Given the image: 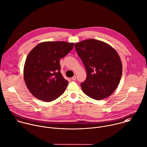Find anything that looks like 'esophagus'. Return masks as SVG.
Here are the masks:
<instances>
[{
  "label": "esophagus",
  "instance_id": "obj_1",
  "mask_svg": "<svg viewBox=\"0 0 147 147\" xmlns=\"http://www.w3.org/2000/svg\"><path fill=\"white\" fill-rule=\"evenodd\" d=\"M71 79H72V80H73V81H76V76H73V77L71 78Z\"/></svg>",
  "mask_w": 147,
  "mask_h": 147
}]
</instances>
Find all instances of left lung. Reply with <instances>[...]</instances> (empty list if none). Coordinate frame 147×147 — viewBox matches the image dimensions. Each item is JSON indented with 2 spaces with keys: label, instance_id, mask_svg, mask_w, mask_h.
Segmentation results:
<instances>
[{
  "label": "left lung",
  "instance_id": "obj_1",
  "mask_svg": "<svg viewBox=\"0 0 147 147\" xmlns=\"http://www.w3.org/2000/svg\"><path fill=\"white\" fill-rule=\"evenodd\" d=\"M75 47L87 73L86 80L81 84L84 93L96 100L110 96L117 88L123 72L117 51L107 43L94 39L77 43Z\"/></svg>",
  "mask_w": 147,
  "mask_h": 147
}]
</instances>
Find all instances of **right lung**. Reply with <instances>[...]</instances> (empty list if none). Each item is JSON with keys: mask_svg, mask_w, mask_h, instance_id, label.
Segmentation results:
<instances>
[{"mask_svg": "<svg viewBox=\"0 0 147 147\" xmlns=\"http://www.w3.org/2000/svg\"><path fill=\"white\" fill-rule=\"evenodd\" d=\"M74 43L44 42L34 47L25 61L23 76L26 85L36 98L52 101L61 96L68 85L61 73L59 59L73 48Z\"/></svg>", "mask_w": 147, "mask_h": 147, "instance_id": "add662e5", "label": "right lung"}]
</instances>
